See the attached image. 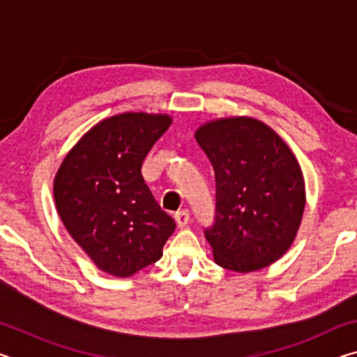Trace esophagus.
I'll list each match as a JSON object with an SVG mask.
<instances>
[{
	"instance_id": "34e87169",
	"label": "esophagus",
	"mask_w": 357,
	"mask_h": 357,
	"mask_svg": "<svg viewBox=\"0 0 357 357\" xmlns=\"http://www.w3.org/2000/svg\"><path fill=\"white\" fill-rule=\"evenodd\" d=\"M189 219H190V214H189V211H187V209L178 211V213L174 214V220H176V225H178L179 228L185 227L187 223H189Z\"/></svg>"
}]
</instances>
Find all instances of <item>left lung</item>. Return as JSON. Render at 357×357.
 <instances>
[{
  "mask_svg": "<svg viewBox=\"0 0 357 357\" xmlns=\"http://www.w3.org/2000/svg\"><path fill=\"white\" fill-rule=\"evenodd\" d=\"M195 138L215 174V217L204 229L214 261L252 273L279 259L298 233L305 184L291 149L253 118L200 126Z\"/></svg>",
  "mask_w": 357,
  "mask_h": 357,
  "instance_id": "8db88e82",
  "label": "left lung"
}]
</instances>
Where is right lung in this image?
Returning <instances> with one entry per match:
<instances>
[{"mask_svg": "<svg viewBox=\"0 0 357 357\" xmlns=\"http://www.w3.org/2000/svg\"><path fill=\"white\" fill-rule=\"evenodd\" d=\"M170 124L168 114H114L89 129L59 167L58 214L104 273L130 277L155 263L176 228L142 176L144 157Z\"/></svg>", "mask_w": 357, "mask_h": 357, "instance_id": "obj_1", "label": "right lung"}]
</instances>
